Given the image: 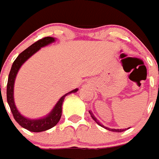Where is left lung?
Instances as JSON below:
<instances>
[{
	"instance_id": "8db88e82",
	"label": "left lung",
	"mask_w": 159,
	"mask_h": 159,
	"mask_svg": "<svg viewBox=\"0 0 159 159\" xmlns=\"http://www.w3.org/2000/svg\"><path fill=\"white\" fill-rule=\"evenodd\" d=\"M89 113H90V116H91L92 119H93V120H94L95 121V122L97 123V124H98V125H99V126H101V127H102V128H104V129H107V130H109V131H111V132H116V133H120V132H124V131H125V130H127V129H129V128H128V129H109V128H107V127H105L104 125H102V124H101V123H100L99 121H98V120H97V119H96V117L94 116V114H93V113H92L91 111H89Z\"/></svg>"
}]
</instances>
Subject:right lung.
<instances>
[{
  "label": "right lung",
  "mask_w": 159,
  "mask_h": 159,
  "mask_svg": "<svg viewBox=\"0 0 159 159\" xmlns=\"http://www.w3.org/2000/svg\"><path fill=\"white\" fill-rule=\"evenodd\" d=\"M55 41H56V39L53 37H45V38L39 39L32 45H30L26 50H24L22 52L20 53L12 65L11 69H10L9 74V78H8L7 92H6L7 102L12 111V114L14 116V120L22 128L27 129L30 132H34V133L46 131V130H48L54 127L55 125H57V123L61 120V114H62V104H63L65 96H67L69 94H72V93H76L78 90V89L77 88L75 90H71L62 96L59 99V101L57 102V104L55 105L52 110L42 118L30 119L25 117L18 111V108L16 107L14 98V88L16 76L18 74L20 68L30 57H32L34 53H36L41 48L51 44L52 43H54Z\"/></svg>",
  "instance_id": "1"
}]
</instances>
